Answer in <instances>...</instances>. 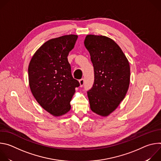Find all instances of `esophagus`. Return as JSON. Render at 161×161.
<instances>
[{
    "mask_svg": "<svg viewBox=\"0 0 161 161\" xmlns=\"http://www.w3.org/2000/svg\"><path fill=\"white\" fill-rule=\"evenodd\" d=\"M84 79L83 78H82V79H81V80H79V83H80V86L81 87H82L83 86V85H84Z\"/></svg>",
    "mask_w": 161,
    "mask_h": 161,
    "instance_id": "esophagus-1",
    "label": "esophagus"
}]
</instances>
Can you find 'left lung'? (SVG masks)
I'll return each mask as SVG.
<instances>
[{
    "instance_id": "1",
    "label": "left lung",
    "mask_w": 161,
    "mask_h": 161,
    "mask_svg": "<svg viewBox=\"0 0 161 161\" xmlns=\"http://www.w3.org/2000/svg\"><path fill=\"white\" fill-rule=\"evenodd\" d=\"M84 44L94 69V83L87 92L91 110L107 117L124 99L130 83V65L119 46L104 36L87 35Z\"/></svg>"
}]
</instances>
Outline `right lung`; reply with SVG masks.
<instances>
[{
	"mask_svg": "<svg viewBox=\"0 0 161 161\" xmlns=\"http://www.w3.org/2000/svg\"><path fill=\"white\" fill-rule=\"evenodd\" d=\"M78 36L65 35L45 42L32 56L28 68L31 92L39 105L54 117L71 109L70 101L80 86L71 75L67 56Z\"/></svg>",
	"mask_w": 161,
	"mask_h": 161,
	"instance_id": "right-lung-1",
	"label": "right lung"
}]
</instances>
